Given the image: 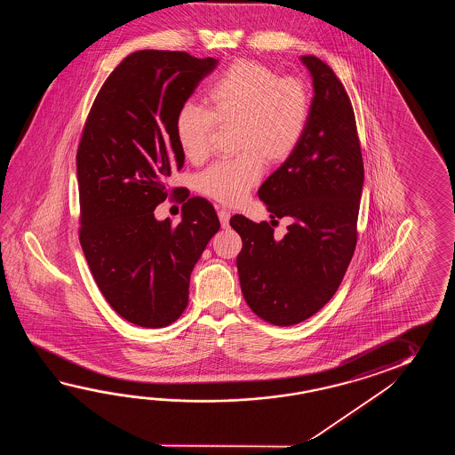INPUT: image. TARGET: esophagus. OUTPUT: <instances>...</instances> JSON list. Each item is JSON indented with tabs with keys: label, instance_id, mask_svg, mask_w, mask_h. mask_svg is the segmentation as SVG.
Wrapping results in <instances>:
<instances>
[{
	"label": "esophagus",
	"instance_id": "34e87169",
	"mask_svg": "<svg viewBox=\"0 0 455 455\" xmlns=\"http://www.w3.org/2000/svg\"><path fill=\"white\" fill-rule=\"evenodd\" d=\"M218 218H220V221H221V226H223V228H228V226H229L231 213H229L228 210H220V212H218Z\"/></svg>",
	"mask_w": 455,
	"mask_h": 455
}]
</instances>
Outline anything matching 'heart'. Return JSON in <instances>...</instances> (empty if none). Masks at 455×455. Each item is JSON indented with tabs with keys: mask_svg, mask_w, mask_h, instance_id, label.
I'll list each match as a JSON object with an SVG mask.
<instances>
[{
	"mask_svg": "<svg viewBox=\"0 0 455 455\" xmlns=\"http://www.w3.org/2000/svg\"><path fill=\"white\" fill-rule=\"evenodd\" d=\"M208 108L187 102L177 110L174 133L182 155L202 163L218 128H234L237 157L204 169L196 179L202 194L224 204H239L259 184L263 163L281 164L300 145L309 122L310 94L296 76L251 60H237L206 92Z\"/></svg>",
	"mask_w": 455,
	"mask_h": 455,
	"instance_id": "heart-1",
	"label": "heart"
}]
</instances>
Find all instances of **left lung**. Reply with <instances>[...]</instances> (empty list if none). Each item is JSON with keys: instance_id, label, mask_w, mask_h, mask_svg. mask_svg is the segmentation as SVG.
<instances>
[{"instance_id": "1", "label": "left lung", "mask_w": 455, "mask_h": 455, "mask_svg": "<svg viewBox=\"0 0 455 455\" xmlns=\"http://www.w3.org/2000/svg\"><path fill=\"white\" fill-rule=\"evenodd\" d=\"M314 84L300 145L259 188L271 220L291 218L288 234L235 214L243 299L260 319L290 327L319 312L339 290L358 241L364 164L355 110L333 69L302 57ZM271 221V223H273ZM278 223V221H276Z\"/></svg>"}]
</instances>
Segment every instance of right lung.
Wrapping results in <instances>:
<instances>
[{"mask_svg":"<svg viewBox=\"0 0 455 455\" xmlns=\"http://www.w3.org/2000/svg\"><path fill=\"white\" fill-rule=\"evenodd\" d=\"M218 65L187 52L140 50L100 87L77 146L79 242L110 307L146 329L171 325L188 304L190 273L220 231L213 204L192 196L182 221H157L180 171L174 118ZM172 190V194H174Z\"/></svg>","mask_w":455,"mask_h":455,"instance_id":"1","label":"right lung"}]
</instances>
